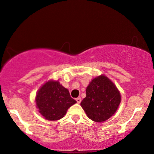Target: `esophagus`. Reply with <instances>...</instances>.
<instances>
[{"label":"esophagus","mask_w":154,"mask_h":154,"mask_svg":"<svg viewBox=\"0 0 154 154\" xmlns=\"http://www.w3.org/2000/svg\"><path fill=\"white\" fill-rule=\"evenodd\" d=\"M76 101H77V103H81V98L80 97H78L76 98Z\"/></svg>","instance_id":"esophagus-1"}]
</instances>
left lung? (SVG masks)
<instances>
[{
	"instance_id": "1",
	"label": "left lung",
	"mask_w": 154,
	"mask_h": 154,
	"mask_svg": "<svg viewBox=\"0 0 154 154\" xmlns=\"http://www.w3.org/2000/svg\"><path fill=\"white\" fill-rule=\"evenodd\" d=\"M120 102L121 95L118 88L108 77L101 75L90 82L80 105L88 118L102 122L113 116Z\"/></svg>"
}]
</instances>
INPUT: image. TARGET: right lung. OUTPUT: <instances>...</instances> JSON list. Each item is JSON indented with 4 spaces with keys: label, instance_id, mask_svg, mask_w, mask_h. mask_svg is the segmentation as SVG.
I'll return each mask as SVG.
<instances>
[{
    "label": "right lung",
    "instance_id": "right-lung-1",
    "mask_svg": "<svg viewBox=\"0 0 154 154\" xmlns=\"http://www.w3.org/2000/svg\"><path fill=\"white\" fill-rule=\"evenodd\" d=\"M36 108L46 120H58L66 114L69 107L77 103L71 98L68 89L58 80L50 79L38 90L35 97Z\"/></svg>",
    "mask_w": 154,
    "mask_h": 154
}]
</instances>
